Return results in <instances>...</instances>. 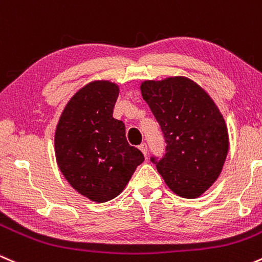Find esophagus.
Listing matches in <instances>:
<instances>
[{
  "label": "esophagus",
  "instance_id": "esophagus-1",
  "mask_svg": "<svg viewBox=\"0 0 262 262\" xmlns=\"http://www.w3.org/2000/svg\"><path fill=\"white\" fill-rule=\"evenodd\" d=\"M139 149H140V151L146 156V154H148V145H146L145 143H141L139 145Z\"/></svg>",
  "mask_w": 262,
  "mask_h": 262
}]
</instances>
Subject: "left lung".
<instances>
[{
    "mask_svg": "<svg viewBox=\"0 0 262 262\" xmlns=\"http://www.w3.org/2000/svg\"><path fill=\"white\" fill-rule=\"evenodd\" d=\"M140 89L166 143L164 156L152 155L150 161L176 194L201 196L218 179L228 154L223 116L187 77L145 81Z\"/></svg>",
    "mask_w": 262,
    "mask_h": 262,
    "instance_id": "left-lung-1",
    "label": "left lung"
}]
</instances>
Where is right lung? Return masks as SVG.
Segmentation results:
<instances>
[{"mask_svg":"<svg viewBox=\"0 0 262 262\" xmlns=\"http://www.w3.org/2000/svg\"><path fill=\"white\" fill-rule=\"evenodd\" d=\"M118 86L89 83L66 104L55 132V156L68 182L95 202H107L125 187L138 165L139 149L129 145L125 125L113 118Z\"/></svg>","mask_w":262,"mask_h":262,"instance_id":"1","label":"right lung"}]
</instances>
